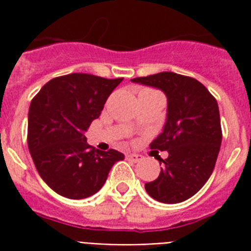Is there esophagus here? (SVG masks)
Segmentation results:
<instances>
[{
	"mask_svg": "<svg viewBox=\"0 0 251 251\" xmlns=\"http://www.w3.org/2000/svg\"><path fill=\"white\" fill-rule=\"evenodd\" d=\"M126 159L129 161H133V163H138V161L142 160V155H139V153H129L126 156Z\"/></svg>",
	"mask_w": 251,
	"mask_h": 251,
	"instance_id": "1",
	"label": "esophagus"
}]
</instances>
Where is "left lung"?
Masks as SVG:
<instances>
[{
    "label": "left lung",
    "instance_id": "1",
    "mask_svg": "<svg viewBox=\"0 0 251 251\" xmlns=\"http://www.w3.org/2000/svg\"><path fill=\"white\" fill-rule=\"evenodd\" d=\"M131 80L160 88L168 99L164 130L150 149L169 155L159 157L160 175L146 191L159 202H183L202 189L216 164L223 138L218 101L201 82L172 72Z\"/></svg>",
    "mask_w": 251,
    "mask_h": 251
}]
</instances>
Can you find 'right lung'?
Segmentation results:
<instances>
[{
	"label": "right lung",
	"instance_id": "add662e5",
	"mask_svg": "<svg viewBox=\"0 0 251 251\" xmlns=\"http://www.w3.org/2000/svg\"><path fill=\"white\" fill-rule=\"evenodd\" d=\"M122 79L73 73L49 80L32 99L29 153L41 178L57 194L70 199L94 195L114 163L124 159L116 150H95L84 135Z\"/></svg>",
	"mask_w": 251,
	"mask_h": 251
}]
</instances>
